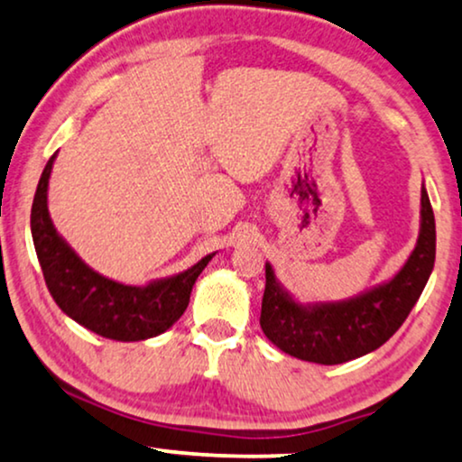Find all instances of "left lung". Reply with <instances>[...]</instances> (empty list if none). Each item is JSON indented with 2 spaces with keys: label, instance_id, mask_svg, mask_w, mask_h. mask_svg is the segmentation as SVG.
Returning a JSON list of instances; mask_svg holds the SVG:
<instances>
[{
  "label": "left lung",
  "instance_id": "1",
  "mask_svg": "<svg viewBox=\"0 0 462 462\" xmlns=\"http://www.w3.org/2000/svg\"><path fill=\"white\" fill-rule=\"evenodd\" d=\"M435 266V215L422 185L416 247L401 271L346 300L300 302L266 262L260 326L273 346L315 365H341L382 347L416 305Z\"/></svg>",
  "mask_w": 462,
  "mask_h": 462
}]
</instances>
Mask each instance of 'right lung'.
I'll list each match as a JSON object with an SVG mask.
<instances>
[{
	"instance_id": "right-lung-1",
	"label": "right lung",
	"mask_w": 462,
	"mask_h": 462,
	"mask_svg": "<svg viewBox=\"0 0 462 462\" xmlns=\"http://www.w3.org/2000/svg\"><path fill=\"white\" fill-rule=\"evenodd\" d=\"M57 153L46 162L32 204V236L46 288L68 318L113 341H144L166 332L189 305L198 274L213 260L204 255L188 271L125 285L93 271L69 247L49 213V179Z\"/></svg>"
}]
</instances>
